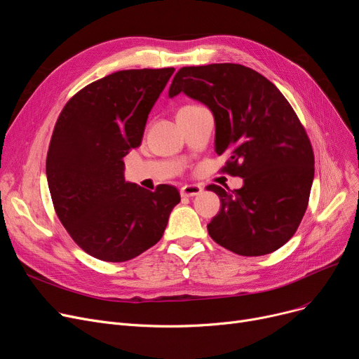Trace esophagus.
<instances>
[{
    "mask_svg": "<svg viewBox=\"0 0 359 359\" xmlns=\"http://www.w3.org/2000/svg\"><path fill=\"white\" fill-rule=\"evenodd\" d=\"M202 186L199 184H184L180 189V195L184 198H191V196H196L199 194H202Z\"/></svg>",
    "mask_w": 359,
    "mask_h": 359,
    "instance_id": "34e87169",
    "label": "esophagus"
}]
</instances>
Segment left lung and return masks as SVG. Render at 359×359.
<instances>
[{
  "label": "left lung",
  "instance_id": "left-lung-1",
  "mask_svg": "<svg viewBox=\"0 0 359 359\" xmlns=\"http://www.w3.org/2000/svg\"><path fill=\"white\" fill-rule=\"evenodd\" d=\"M208 106L215 119V153L230 156L222 172L243 187L219 196L208 224L211 238L241 256L278 250L303 219L314 179V154L304 126L275 84L240 64L183 67L168 90Z\"/></svg>",
  "mask_w": 359,
  "mask_h": 359
}]
</instances>
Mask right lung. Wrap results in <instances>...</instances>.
I'll return each instance as SVG.
<instances>
[{
  "label": "right lung",
  "instance_id": "add662e5",
  "mask_svg": "<svg viewBox=\"0 0 359 359\" xmlns=\"http://www.w3.org/2000/svg\"><path fill=\"white\" fill-rule=\"evenodd\" d=\"M173 72H113L72 96L55 123L46 157L53 208L93 257L126 262L153 248L180 202L175 186L151 192L123 176V157L141 145L149 111Z\"/></svg>",
  "mask_w": 359,
  "mask_h": 359
}]
</instances>
